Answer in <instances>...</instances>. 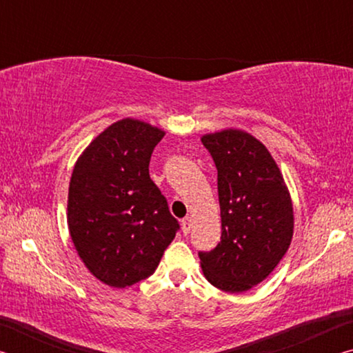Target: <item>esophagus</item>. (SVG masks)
<instances>
[{
  "mask_svg": "<svg viewBox=\"0 0 353 353\" xmlns=\"http://www.w3.org/2000/svg\"><path fill=\"white\" fill-rule=\"evenodd\" d=\"M190 230H191V218L187 216V218L182 219V232L185 235H188Z\"/></svg>",
  "mask_w": 353,
  "mask_h": 353,
  "instance_id": "1",
  "label": "esophagus"
}]
</instances>
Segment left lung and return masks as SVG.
Masks as SVG:
<instances>
[{"label": "left lung", "mask_w": 353, "mask_h": 353, "mask_svg": "<svg viewBox=\"0 0 353 353\" xmlns=\"http://www.w3.org/2000/svg\"><path fill=\"white\" fill-rule=\"evenodd\" d=\"M218 170L221 241L201 252L213 286L244 292L263 282L288 250L294 212L282 171L268 148L241 129L201 137Z\"/></svg>", "instance_id": "8db88e82"}]
</instances>
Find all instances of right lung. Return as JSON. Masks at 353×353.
<instances>
[{
    "label": "right lung",
    "instance_id": "1",
    "mask_svg": "<svg viewBox=\"0 0 353 353\" xmlns=\"http://www.w3.org/2000/svg\"><path fill=\"white\" fill-rule=\"evenodd\" d=\"M165 130L135 118L110 124L71 174L67 223L77 255L99 282L126 288L151 276L179 224L149 177Z\"/></svg>",
    "mask_w": 353,
    "mask_h": 353
}]
</instances>
